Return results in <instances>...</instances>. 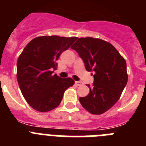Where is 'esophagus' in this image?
Instances as JSON below:
<instances>
[{"label": "esophagus", "instance_id": "34e87169", "mask_svg": "<svg viewBox=\"0 0 146 146\" xmlns=\"http://www.w3.org/2000/svg\"><path fill=\"white\" fill-rule=\"evenodd\" d=\"M75 84L76 86H81V85H82L83 83L82 82H79V81H76V82H75Z\"/></svg>", "mask_w": 146, "mask_h": 146}]
</instances>
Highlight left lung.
Returning a JSON list of instances; mask_svg holds the SVG:
<instances>
[{"mask_svg":"<svg viewBox=\"0 0 146 146\" xmlns=\"http://www.w3.org/2000/svg\"><path fill=\"white\" fill-rule=\"evenodd\" d=\"M82 58L85 68L95 72L87 96L81 105L92 114H102L116 104L128 82L126 62L111 44L100 38H80L71 46ZM93 75V73H92Z\"/></svg>","mask_w":146,"mask_h":146,"instance_id":"obj_1","label":"left lung"}]
</instances>
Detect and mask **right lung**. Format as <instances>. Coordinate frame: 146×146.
Segmentation results:
<instances>
[{
    "label": "right lung",
    "mask_w": 146,
    "mask_h": 146,
    "mask_svg": "<svg viewBox=\"0 0 146 146\" xmlns=\"http://www.w3.org/2000/svg\"><path fill=\"white\" fill-rule=\"evenodd\" d=\"M77 37L45 35L28 43L17 62V79L26 101L33 109L47 112L58 107L64 93L73 86L71 78L53 74L56 61L70 48Z\"/></svg>",
    "instance_id": "obj_1"
}]
</instances>
